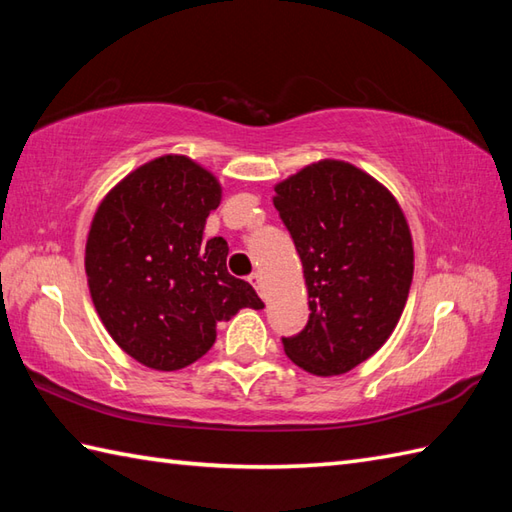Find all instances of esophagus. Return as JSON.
<instances>
[{
  "label": "esophagus",
  "instance_id": "34e87169",
  "mask_svg": "<svg viewBox=\"0 0 512 512\" xmlns=\"http://www.w3.org/2000/svg\"><path fill=\"white\" fill-rule=\"evenodd\" d=\"M248 284L253 286L255 290H262V273H253V275H248Z\"/></svg>",
  "mask_w": 512,
  "mask_h": 512
}]
</instances>
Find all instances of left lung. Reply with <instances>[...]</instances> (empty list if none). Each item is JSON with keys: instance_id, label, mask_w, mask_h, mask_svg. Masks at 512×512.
Returning <instances> with one entry per match:
<instances>
[{"instance_id": "1", "label": "left lung", "mask_w": 512, "mask_h": 512, "mask_svg": "<svg viewBox=\"0 0 512 512\" xmlns=\"http://www.w3.org/2000/svg\"><path fill=\"white\" fill-rule=\"evenodd\" d=\"M275 191L310 299L306 328L281 343L310 374H345L383 347L405 310L413 277L407 220L383 184L341 160L301 169Z\"/></svg>"}]
</instances>
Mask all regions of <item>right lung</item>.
Masks as SVG:
<instances>
[{
  "label": "right lung",
  "instance_id": "add662e5",
  "mask_svg": "<svg viewBox=\"0 0 512 512\" xmlns=\"http://www.w3.org/2000/svg\"><path fill=\"white\" fill-rule=\"evenodd\" d=\"M220 200L213 173L162 156L118 182L94 215L85 246L94 308L118 347L151 369L195 363L213 347L217 323L264 308L226 270V239L202 237Z\"/></svg>",
  "mask_w": 512,
  "mask_h": 512
}]
</instances>
